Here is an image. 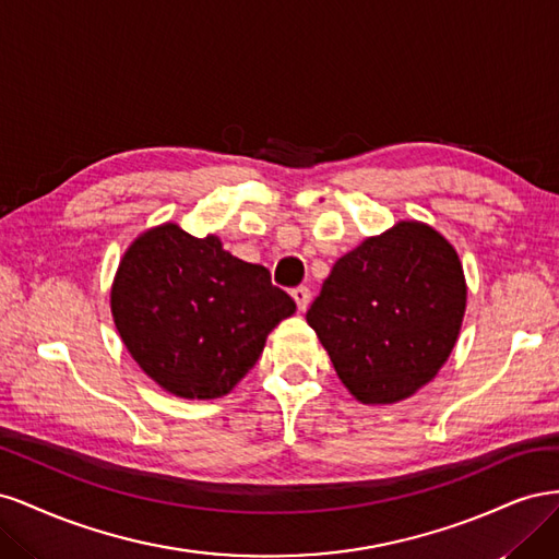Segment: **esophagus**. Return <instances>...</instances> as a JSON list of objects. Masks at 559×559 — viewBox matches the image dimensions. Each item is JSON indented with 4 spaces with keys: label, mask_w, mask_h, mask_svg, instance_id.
<instances>
[{
    "label": "esophagus",
    "mask_w": 559,
    "mask_h": 559,
    "mask_svg": "<svg viewBox=\"0 0 559 559\" xmlns=\"http://www.w3.org/2000/svg\"><path fill=\"white\" fill-rule=\"evenodd\" d=\"M292 296H294V300H296L298 310H308V306H310V298H312L308 286H296V289L292 292Z\"/></svg>",
    "instance_id": "1"
}]
</instances>
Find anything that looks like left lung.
I'll use <instances>...</instances> for the list:
<instances>
[{
  "instance_id": "obj_1",
  "label": "left lung",
  "mask_w": 559,
  "mask_h": 559,
  "mask_svg": "<svg viewBox=\"0 0 559 559\" xmlns=\"http://www.w3.org/2000/svg\"><path fill=\"white\" fill-rule=\"evenodd\" d=\"M464 310L452 245L425 224L401 222L335 261L306 319L352 396L396 403L448 361Z\"/></svg>"
}]
</instances>
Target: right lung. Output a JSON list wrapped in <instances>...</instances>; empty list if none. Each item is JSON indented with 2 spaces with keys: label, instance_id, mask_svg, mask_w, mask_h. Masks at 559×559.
Instances as JSON below:
<instances>
[{
  "label": "right lung",
  "instance_id": "1",
  "mask_svg": "<svg viewBox=\"0 0 559 559\" xmlns=\"http://www.w3.org/2000/svg\"><path fill=\"white\" fill-rule=\"evenodd\" d=\"M111 312L148 378L181 399H218L249 373L296 302L267 267L235 259L214 235L198 240L165 224L126 251Z\"/></svg>",
  "mask_w": 559,
  "mask_h": 559
}]
</instances>
